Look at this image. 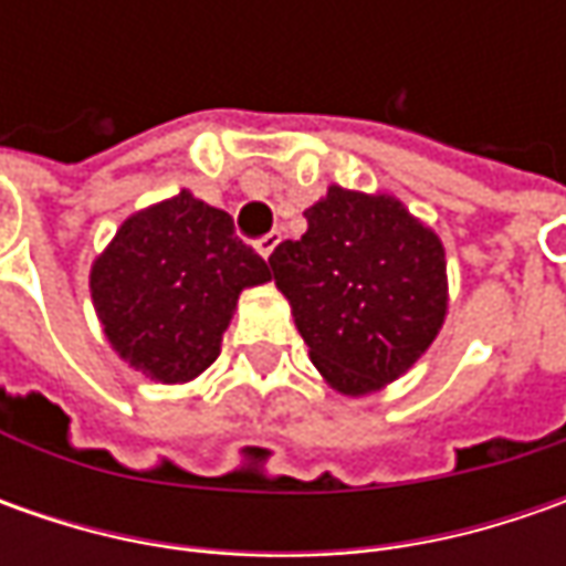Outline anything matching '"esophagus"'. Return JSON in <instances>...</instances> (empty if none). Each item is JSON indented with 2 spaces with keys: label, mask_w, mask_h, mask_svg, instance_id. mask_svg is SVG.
Instances as JSON below:
<instances>
[{
  "label": "esophagus",
  "mask_w": 566,
  "mask_h": 566,
  "mask_svg": "<svg viewBox=\"0 0 566 566\" xmlns=\"http://www.w3.org/2000/svg\"><path fill=\"white\" fill-rule=\"evenodd\" d=\"M276 245H280V232H268V235H261V239L254 242V249L261 251L264 258H271Z\"/></svg>",
  "instance_id": "esophagus-1"
}]
</instances>
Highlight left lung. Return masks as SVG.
Here are the masks:
<instances>
[{
	"label": "left lung",
	"instance_id": "left-lung-1",
	"mask_svg": "<svg viewBox=\"0 0 566 566\" xmlns=\"http://www.w3.org/2000/svg\"><path fill=\"white\" fill-rule=\"evenodd\" d=\"M271 254L317 371L359 397L412 368L447 315L441 239L400 201L331 186Z\"/></svg>",
	"mask_w": 566,
	"mask_h": 566
}]
</instances>
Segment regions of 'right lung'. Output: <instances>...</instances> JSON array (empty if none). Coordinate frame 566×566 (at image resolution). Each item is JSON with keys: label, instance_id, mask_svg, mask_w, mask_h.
Instances as JSON below:
<instances>
[{"label": "right lung", "instance_id": "right-lung-1", "mask_svg": "<svg viewBox=\"0 0 566 566\" xmlns=\"http://www.w3.org/2000/svg\"><path fill=\"white\" fill-rule=\"evenodd\" d=\"M271 268L245 245L227 210L188 191L128 217L91 271V295L113 349L164 384L201 375L245 286Z\"/></svg>", "mask_w": 566, "mask_h": 566}]
</instances>
